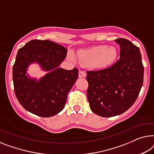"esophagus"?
Instances as JSON below:
<instances>
[{"label":"esophagus","instance_id":"1","mask_svg":"<svg viewBox=\"0 0 154 154\" xmlns=\"http://www.w3.org/2000/svg\"><path fill=\"white\" fill-rule=\"evenodd\" d=\"M86 74L84 71H83V70L79 71V77L84 78V77H86Z\"/></svg>","mask_w":154,"mask_h":154}]
</instances>
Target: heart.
Instances as JSON below:
<instances>
[{"label": "heart", "mask_w": 154, "mask_h": 154, "mask_svg": "<svg viewBox=\"0 0 154 154\" xmlns=\"http://www.w3.org/2000/svg\"><path fill=\"white\" fill-rule=\"evenodd\" d=\"M117 50L113 46L99 45L91 48L81 49L77 52L80 63L85 66H91L96 69H103L113 64L117 57ZM68 59L75 61L72 52L68 54Z\"/></svg>", "instance_id": "heart-1"}]
</instances>
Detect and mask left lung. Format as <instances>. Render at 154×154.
I'll list each match as a JSON object with an SVG mask.
<instances>
[{"instance_id":"obj_1","label":"left lung","mask_w":154,"mask_h":154,"mask_svg":"<svg viewBox=\"0 0 154 154\" xmlns=\"http://www.w3.org/2000/svg\"><path fill=\"white\" fill-rule=\"evenodd\" d=\"M115 41L120 45L119 60L109 68L86 72L90 108L103 117L127 111L139 96L144 79L140 49L126 39Z\"/></svg>"}]
</instances>
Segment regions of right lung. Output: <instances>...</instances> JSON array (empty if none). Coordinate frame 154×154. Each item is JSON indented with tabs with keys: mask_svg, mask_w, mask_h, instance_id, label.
<instances>
[{
	"mask_svg": "<svg viewBox=\"0 0 154 154\" xmlns=\"http://www.w3.org/2000/svg\"><path fill=\"white\" fill-rule=\"evenodd\" d=\"M67 49L49 40H33L19 49L12 68L14 89L26 110L41 117H50L61 112L67 96L78 78V69L59 68ZM38 62L49 72L39 80L30 78V64Z\"/></svg>",
	"mask_w": 154,
	"mask_h": 154,
	"instance_id": "right-lung-1",
	"label": "right lung"
}]
</instances>
